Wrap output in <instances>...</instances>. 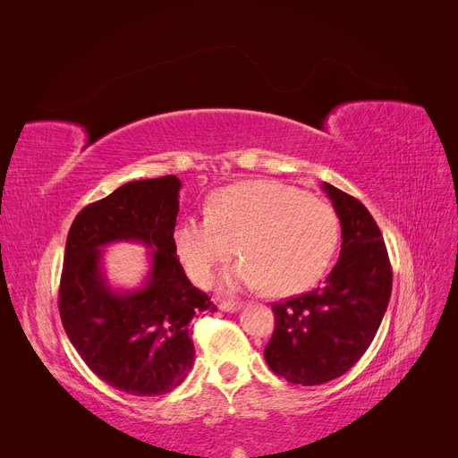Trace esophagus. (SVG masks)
Listing matches in <instances>:
<instances>
[{"label":"esophagus","instance_id":"1","mask_svg":"<svg viewBox=\"0 0 458 458\" xmlns=\"http://www.w3.org/2000/svg\"><path fill=\"white\" fill-rule=\"evenodd\" d=\"M242 306H244L242 301L225 300V301H221V303H219V310H221V311H229V313H234V311H239Z\"/></svg>","mask_w":458,"mask_h":458}]
</instances>
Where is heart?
I'll return each instance as SVG.
<instances>
[{
	"label": "heart",
	"instance_id": "heart-1",
	"mask_svg": "<svg viewBox=\"0 0 458 458\" xmlns=\"http://www.w3.org/2000/svg\"><path fill=\"white\" fill-rule=\"evenodd\" d=\"M179 261L199 286H208L234 252L244 258L225 275L229 288L267 284L294 294L315 284L338 244V216L328 202L271 179H248L219 189L208 216L174 227Z\"/></svg>",
	"mask_w": 458,
	"mask_h": 458
}]
</instances>
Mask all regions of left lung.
I'll return each mask as SVG.
<instances>
[{
    "label": "left lung",
    "mask_w": 458,
    "mask_h": 458,
    "mask_svg": "<svg viewBox=\"0 0 458 458\" xmlns=\"http://www.w3.org/2000/svg\"><path fill=\"white\" fill-rule=\"evenodd\" d=\"M323 191L342 225L340 258L321 286L275 303V330L263 352L275 374L301 386L335 380L363 357L392 294L377 221L348 192L328 183Z\"/></svg>",
    "instance_id": "left-lung-1"
}]
</instances>
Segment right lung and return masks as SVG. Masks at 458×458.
<instances>
[{"mask_svg":"<svg viewBox=\"0 0 458 458\" xmlns=\"http://www.w3.org/2000/svg\"><path fill=\"white\" fill-rule=\"evenodd\" d=\"M175 175L140 179L81 210L68 231L59 313L68 340L108 386L131 395H162L195 363L191 321L216 306L192 286L172 234L179 212ZM151 248V271L137 291H114L100 248L113 242Z\"/></svg>","mask_w":458,"mask_h":458,"instance_id":"1","label":"right lung"}]
</instances>
